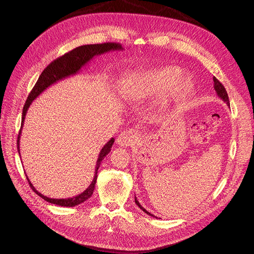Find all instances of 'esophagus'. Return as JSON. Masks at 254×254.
Segmentation results:
<instances>
[{
    "label": "esophagus",
    "instance_id": "34e87169",
    "mask_svg": "<svg viewBox=\"0 0 254 254\" xmlns=\"http://www.w3.org/2000/svg\"><path fill=\"white\" fill-rule=\"evenodd\" d=\"M136 139H137L136 132L134 131V129L129 128V129L124 130L123 132L120 133V135L117 138V142L119 146L127 148V147L131 146L133 142H135Z\"/></svg>",
    "mask_w": 254,
    "mask_h": 254
}]
</instances>
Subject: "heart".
Wrapping results in <instances>:
<instances>
[{
  "label": "heart",
  "mask_w": 254,
  "mask_h": 254,
  "mask_svg": "<svg viewBox=\"0 0 254 254\" xmlns=\"http://www.w3.org/2000/svg\"><path fill=\"white\" fill-rule=\"evenodd\" d=\"M183 70L176 66L151 68L130 74L121 85L120 92L127 99L147 97L165 93L171 89V95L184 98L195 87L191 76H183Z\"/></svg>",
  "instance_id": "b5f03b06"
}]
</instances>
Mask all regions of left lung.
<instances>
[{"label": "left lung", "instance_id": "left-lung-1", "mask_svg": "<svg viewBox=\"0 0 254 254\" xmlns=\"http://www.w3.org/2000/svg\"><path fill=\"white\" fill-rule=\"evenodd\" d=\"M213 81H214V89H215L217 95H218V96L229 106V104H230V103H229V98H228V94H227V91H226L225 87L222 85V83H221L218 79H217L216 77H213ZM134 202H135V204L139 207V209H141L144 213H147L148 215L155 217L153 214H151L150 212H148L146 209H144V208L139 204V202L137 201L136 197H134Z\"/></svg>", "mask_w": 254, "mask_h": 254}]
</instances>
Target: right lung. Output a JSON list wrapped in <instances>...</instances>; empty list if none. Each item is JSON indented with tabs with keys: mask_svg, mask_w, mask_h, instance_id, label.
Returning <instances> with one entry per match:
<instances>
[{
	"mask_svg": "<svg viewBox=\"0 0 254 254\" xmlns=\"http://www.w3.org/2000/svg\"><path fill=\"white\" fill-rule=\"evenodd\" d=\"M121 50H124V48L119 43H102V44L82 45V46L76 47L73 50H71L70 52L64 54L63 56L55 59L43 70L37 82H36L35 86L33 87L32 91L30 92V94L26 100V103L24 105V108H23L21 128H20V131L18 134V140H17V148H18L19 155H20V137H21V132H22V128L24 126V121H25L29 107L32 104V102L34 101V99H36V97H38L45 89H47L52 84H54L62 79H65L69 76L77 74L79 70L83 66H85L94 56L101 55V54H104V53L110 52V51H121ZM114 142H115V138L112 137L101 149V151L98 155V159L96 161L95 172H94V177H93L92 182L87 187V189L84 190L81 194L74 196V197H71V198H66V199L48 198V197L42 195L41 193H39L34 188V186L32 185V183L30 182V180L28 179V177L26 175L30 187L36 194L40 196L42 199H44L45 201H47L51 204H55L58 206L74 207V206H77V205L85 202L93 194V190H94L96 179H97V170H98L102 160L105 158V156L108 153L111 152V149L113 147ZM20 158H21V155H20Z\"/></svg>",
	"mask_w": 254,
	"mask_h": 254,
	"instance_id": "obj_1",
	"label": "right lung"
}]
</instances>
